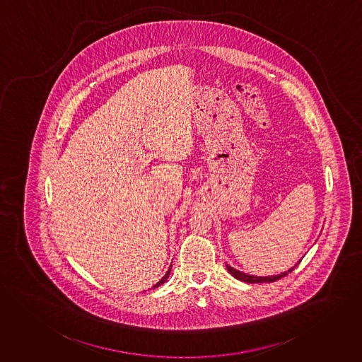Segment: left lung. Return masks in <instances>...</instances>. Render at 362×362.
I'll return each instance as SVG.
<instances>
[{
    "mask_svg": "<svg viewBox=\"0 0 362 362\" xmlns=\"http://www.w3.org/2000/svg\"><path fill=\"white\" fill-rule=\"evenodd\" d=\"M228 268V271L236 278V279H239V281H247V283H269V281H279L281 278L283 276H286L287 275V272H291L294 268H291L290 271H287V272H283L281 275H275V276H252V275H247V274H243L240 271H238V269H233L232 267H226Z\"/></svg>",
    "mask_w": 362,
    "mask_h": 362,
    "instance_id": "1",
    "label": "left lung"
}]
</instances>
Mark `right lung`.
<instances>
[{"label":"right lung","mask_w":362,"mask_h":362,"mask_svg":"<svg viewBox=\"0 0 362 362\" xmlns=\"http://www.w3.org/2000/svg\"><path fill=\"white\" fill-rule=\"evenodd\" d=\"M169 272H170V268H169V271L165 274V276L162 278L161 281H158L154 287H158V286H161L162 283H165V281H166V279H168V276H169Z\"/></svg>","instance_id":"1"}]
</instances>
